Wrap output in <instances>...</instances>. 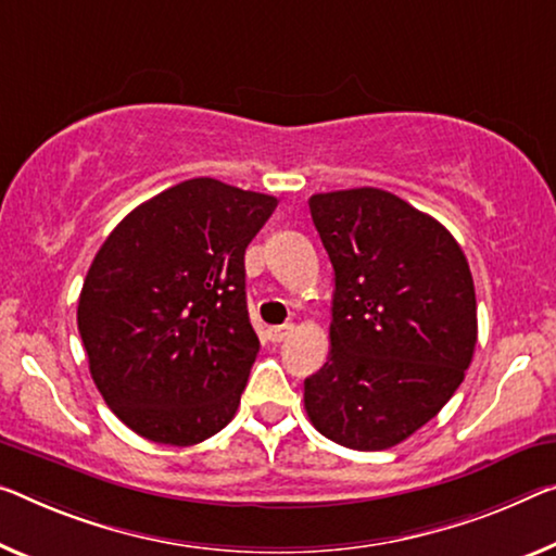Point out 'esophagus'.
Wrapping results in <instances>:
<instances>
[{"mask_svg":"<svg viewBox=\"0 0 556 556\" xmlns=\"http://www.w3.org/2000/svg\"><path fill=\"white\" fill-rule=\"evenodd\" d=\"M290 332H293V326H273V328H268V340L270 343H280V340H286Z\"/></svg>","mask_w":556,"mask_h":556,"instance_id":"obj_1","label":"esophagus"}]
</instances>
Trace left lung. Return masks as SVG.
<instances>
[{
    "label": "left lung",
    "instance_id": "left-lung-1",
    "mask_svg": "<svg viewBox=\"0 0 556 556\" xmlns=\"http://www.w3.org/2000/svg\"><path fill=\"white\" fill-rule=\"evenodd\" d=\"M336 270L330 355L305 380V413L338 445L407 440L455 395L477 345L467 258L450 230L382 189L315 193Z\"/></svg>",
    "mask_w": 556,
    "mask_h": 556
}]
</instances>
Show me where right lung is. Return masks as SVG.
<instances>
[{"instance_id":"add662e5","label":"right lung","mask_w":556,"mask_h":556,"mask_svg":"<svg viewBox=\"0 0 556 556\" xmlns=\"http://www.w3.org/2000/svg\"><path fill=\"white\" fill-rule=\"evenodd\" d=\"M276 206L191 178L136 206L99 249L76 323L101 397L141 438L186 447L233 420L261 350L243 258Z\"/></svg>"}]
</instances>
